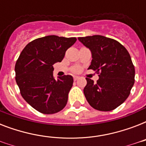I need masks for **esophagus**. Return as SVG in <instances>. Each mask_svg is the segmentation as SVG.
Returning <instances> with one entry per match:
<instances>
[{
    "mask_svg": "<svg viewBox=\"0 0 146 146\" xmlns=\"http://www.w3.org/2000/svg\"><path fill=\"white\" fill-rule=\"evenodd\" d=\"M80 77H78V76H74V77H73V80H74V81H76Z\"/></svg>",
    "mask_w": 146,
    "mask_h": 146,
    "instance_id": "34e87169",
    "label": "esophagus"
}]
</instances>
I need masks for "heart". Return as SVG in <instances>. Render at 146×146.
Returning a JSON list of instances; mask_svg holds the SVG:
<instances>
[{
    "instance_id": "heart-1",
    "label": "heart",
    "mask_w": 146,
    "mask_h": 146,
    "mask_svg": "<svg viewBox=\"0 0 146 146\" xmlns=\"http://www.w3.org/2000/svg\"><path fill=\"white\" fill-rule=\"evenodd\" d=\"M75 71H79V69H76V70Z\"/></svg>"
}]
</instances>
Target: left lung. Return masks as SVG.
Instances as JSON below:
<instances>
[{"mask_svg": "<svg viewBox=\"0 0 146 146\" xmlns=\"http://www.w3.org/2000/svg\"><path fill=\"white\" fill-rule=\"evenodd\" d=\"M92 51L89 70L99 79L89 78L83 92L87 102L98 111L114 110L126 101L135 82V68L129 52L117 41L102 35L79 37Z\"/></svg>", "mask_w": 146, "mask_h": 146, "instance_id": "left-lung-1", "label": "left lung"}]
</instances>
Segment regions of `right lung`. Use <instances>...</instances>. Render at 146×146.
Listing matches in <instances>:
<instances>
[{
  "label": "right lung",
  "mask_w": 146,
  "mask_h": 146,
  "mask_svg": "<svg viewBox=\"0 0 146 146\" xmlns=\"http://www.w3.org/2000/svg\"><path fill=\"white\" fill-rule=\"evenodd\" d=\"M76 41L75 37L57 35L38 38L29 42L17 59L15 78L20 94L40 113H57L66 106L73 79L64 75L55 80L53 65L62 61Z\"/></svg>",
  "instance_id": "right-lung-1"
}]
</instances>
